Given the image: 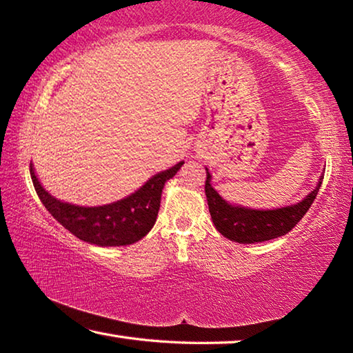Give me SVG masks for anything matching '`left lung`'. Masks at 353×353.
Listing matches in <instances>:
<instances>
[{
	"instance_id": "1",
	"label": "left lung",
	"mask_w": 353,
	"mask_h": 353,
	"mask_svg": "<svg viewBox=\"0 0 353 353\" xmlns=\"http://www.w3.org/2000/svg\"><path fill=\"white\" fill-rule=\"evenodd\" d=\"M205 196L213 224L221 235L240 244L261 243L288 234L312 207L324 179V174L319 176L313 191H310L305 198L296 204L265 210V208L230 204L213 188V177L208 168H205Z\"/></svg>"
}]
</instances>
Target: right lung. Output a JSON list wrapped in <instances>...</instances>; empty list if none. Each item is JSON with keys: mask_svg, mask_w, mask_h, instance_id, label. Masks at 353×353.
Wrapping results in <instances>:
<instances>
[{"mask_svg": "<svg viewBox=\"0 0 353 353\" xmlns=\"http://www.w3.org/2000/svg\"><path fill=\"white\" fill-rule=\"evenodd\" d=\"M183 162L149 177L139 190L110 204L83 207L70 204L48 193L35 174L31 162V177L41 204L57 223L79 240L94 246H128L134 244L152 229L157 219L165 183L176 176Z\"/></svg>", "mask_w": 353, "mask_h": 353, "instance_id": "obj_1", "label": "right lung"}]
</instances>
